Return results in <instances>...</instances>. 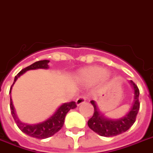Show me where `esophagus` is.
I'll list each match as a JSON object with an SVG mask.
<instances>
[{
    "mask_svg": "<svg viewBox=\"0 0 153 153\" xmlns=\"http://www.w3.org/2000/svg\"><path fill=\"white\" fill-rule=\"evenodd\" d=\"M85 102V97L84 95H82V96L79 97L77 98L76 100V104L77 105L79 106V105H82L83 103Z\"/></svg>",
    "mask_w": 153,
    "mask_h": 153,
    "instance_id": "34e87169",
    "label": "esophagus"
}]
</instances>
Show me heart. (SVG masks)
Listing matches in <instances>:
<instances>
[{
    "instance_id": "b5f03b06",
    "label": "heart",
    "mask_w": 153,
    "mask_h": 153,
    "mask_svg": "<svg viewBox=\"0 0 153 153\" xmlns=\"http://www.w3.org/2000/svg\"><path fill=\"white\" fill-rule=\"evenodd\" d=\"M110 77V73L101 67H89L82 70L80 73V78L86 82H94L100 78L107 79Z\"/></svg>"
}]
</instances>
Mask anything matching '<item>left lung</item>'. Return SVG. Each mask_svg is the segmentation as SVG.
<instances>
[{"mask_svg":"<svg viewBox=\"0 0 153 153\" xmlns=\"http://www.w3.org/2000/svg\"><path fill=\"white\" fill-rule=\"evenodd\" d=\"M130 83L134 91V103L127 114L119 120H111L105 117V115H103L99 111L96 102L94 100L90 101L94 108V115L88 121V126L92 130L103 137H113L126 132L132 126L140 108L138 100L140 92L137 85L132 80H130Z\"/></svg>","mask_w":153,"mask_h":153,"instance_id":"8db88e82","label":"left lung"}]
</instances>
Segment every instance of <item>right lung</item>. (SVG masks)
<instances>
[{
  "instance_id": "obj_1",
  "label": "right lung",
  "mask_w": 153,
  "mask_h": 153,
  "mask_svg": "<svg viewBox=\"0 0 153 153\" xmlns=\"http://www.w3.org/2000/svg\"><path fill=\"white\" fill-rule=\"evenodd\" d=\"M48 63H49V60L44 59V60L35 62V63L32 64L31 65L27 67L26 68H23V70L19 71L18 74L15 77L14 82H13V84H12L11 88H10L9 94H11L12 86H13V85L16 82V80L18 79V78L20 77V75H22L26 71L29 70H35V69H40V68L48 69ZM76 107L77 105L74 101H71V102L69 103H64V104L61 105L57 108L55 113L50 118H48V120L42 122V123H39L29 125V124L23 123H22L20 120H19V118L17 117V115L16 114V111H15L14 105H13V103H12V97H10V109H11V113H12V117L14 119L15 122L17 124L18 127L24 134H27L28 136H30V137H35V138L38 139L47 138V137H51L53 134H55L56 133L58 132L64 126V119H65L67 113L70 111L71 109L75 108Z\"/></svg>"
}]
</instances>
